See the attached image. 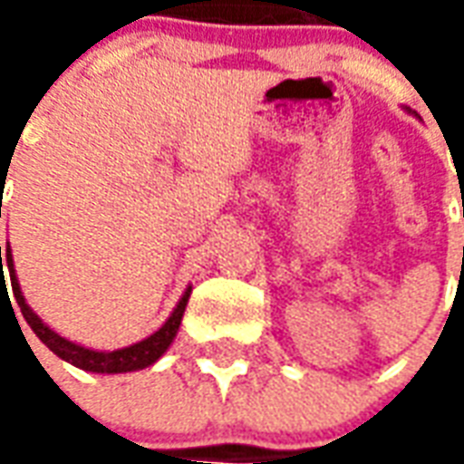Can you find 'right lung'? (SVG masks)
I'll return each mask as SVG.
<instances>
[{
    "label": "right lung",
    "mask_w": 464,
    "mask_h": 464,
    "mask_svg": "<svg viewBox=\"0 0 464 464\" xmlns=\"http://www.w3.org/2000/svg\"><path fill=\"white\" fill-rule=\"evenodd\" d=\"M2 203V201H0ZM0 218H2V206H0ZM6 263V271H9V281H12V293H14L16 303H19V308H22V315H24V321L29 323V328L36 333V338L44 343L46 348L52 350L54 355H59L66 362H72L76 368L89 370V372H131V370H143L153 365L156 360L161 358L163 353L169 350V345L176 338V333H179V325H181L183 311H186V303H188V295H191V285L186 288V293L181 295V301L179 305L173 308V313L169 315V321L163 323L161 328L156 333H151L149 338H143V341L133 343L129 348L121 350H92L84 348V345H79V343H72L62 338L59 333H54L49 325H46L39 315H36L29 305H26L24 295H22V288H19V281H16V273H14V258H12V248H9V243H6L5 248L0 246V276H2V291H5V266Z\"/></svg>",
    "instance_id": "add662e5"
}]
</instances>
